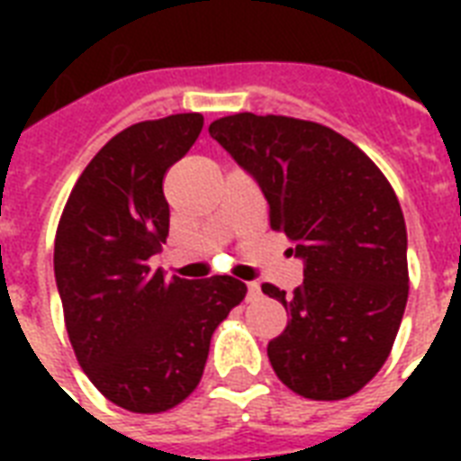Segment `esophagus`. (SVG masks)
<instances>
[{
	"mask_svg": "<svg viewBox=\"0 0 461 461\" xmlns=\"http://www.w3.org/2000/svg\"><path fill=\"white\" fill-rule=\"evenodd\" d=\"M246 289H249V292H246V296H249V299H258L260 296L258 282H249V285H246Z\"/></svg>",
	"mask_w": 461,
	"mask_h": 461,
	"instance_id": "1",
	"label": "esophagus"
}]
</instances>
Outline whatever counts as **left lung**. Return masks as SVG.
<instances>
[{"label":"left lung","instance_id":"obj_1","mask_svg":"<svg viewBox=\"0 0 461 461\" xmlns=\"http://www.w3.org/2000/svg\"><path fill=\"white\" fill-rule=\"evenodd\" d=\"M208 131L258 181L270 227L303 260L294 294L263 285L289 315L267 344L277 378L308 400L358 393L390 357L409 296L407 224L390 181L315 122L241 112Z\"/></svg>","mask_w":461,"mask_h":461}]
</instances>
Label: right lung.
<instances>
[{
  "mask_svg": "<svg viewBox=\"0 0 461 461\" xmlns=\"http://www.w3.org/2000/svg\"><path fill=\"white\" fill-rule=\"evenodd\" d=\"M201 129L188 112L117 133L83 169L57 227L54 277L76 358L133 414H159L194 393L210 337L246 296L230 275L165 280L150 267L169 234L162 181Z\"/></svg>",
  "mask_w": 461,
  "mask_h": 461,
  "instance_id": "add662e5",
  "label": "right lung"
}]
</instances>
